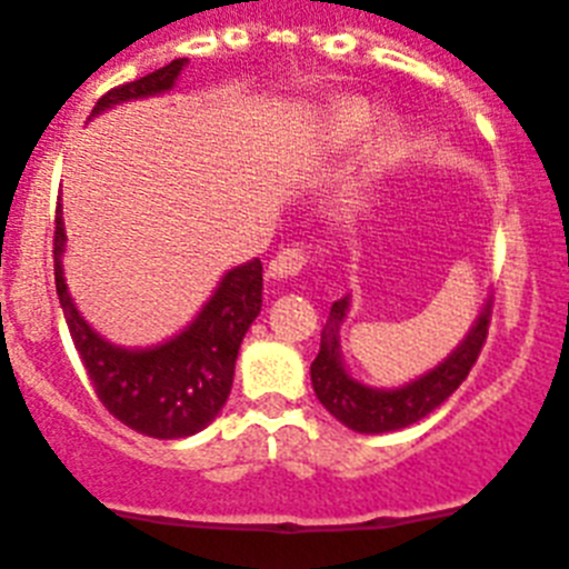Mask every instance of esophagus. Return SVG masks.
<instances>
[{
    "label": "esophagus",
    "instance_id": "34e87169",
    "mask_svg": "<svg viewBox=\"0 0 569 569\" xmlns=\"http://www.w3.org/2000/svg\"><path fill=\"white\" fill-rule=\"evenodd\" d=\"M306 263H309V252H306L302 247H289L269 260L267 278L269 280H289V278H295V274H300Z\"/></svg>",
    "mask_w": 569,
    "mask_h": 569
}]
</instances>
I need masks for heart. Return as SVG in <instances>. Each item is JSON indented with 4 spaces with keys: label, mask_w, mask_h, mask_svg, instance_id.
Listing matches in <instances>:
<instances>
[{
    "label": "heart",
    "mask_w": 569,
    "mask_h": 569,
    "mask_svg": "<svg viewBox=\"0 0 569 569\" xmlns=\"http://www.w3.org/2000/svg\"><path fill=\"white\" fill-rule=\"evenodd\" d=\"M376 120L373 103L362 98H342L337 103L328 106L326 120H322V142L331 151H345L353 142L362 140L370 131ZM398 153V129L396 126H381L379 131H373L365 148L359 151L357 162L350 168V173L345 177L342 188H339L337 207L342 212H359L368 204L370 193L376 190V184L385 179V173L390 171L392 159Z\"/></svg>",
    "instance_id": "b5f03b06"
}]
</instances>
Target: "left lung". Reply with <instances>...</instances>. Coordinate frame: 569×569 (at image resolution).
Wrapping results in <instances>:
<instances>
[{
	"label": "left lung",
	"mask_w": 569,
	"mask_h": 569,
	"mask_svg": "<svg viewBox=\"0 0 569 569\" xmlns=\"http://www.w3.org/2000/svg\"><path fill=\"white\" fill-rule=\"evenodd\" d=\"M350 311V295L331 306L326 328H322L320 353L311 362V385H315L320 405L353 432L381 435L396 432L418 423L429 412L438 410L446 398L452 396L463 379L469 376L471 365L480 357V348L488 333V317H491V300L482 302L480 315L471 322L469 333L458 342V348L435 365L427 373L405 381L398 387H373L350 373L342 359V322Z\"/></svg>",
	"instance_id": "1"
}]
</instances>
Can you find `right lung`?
I'll list each match as a JSON object with an SVG mask.
<instances>
[{"label":"right lung","mask_w":569,"mask_h":569,"mask_svg":"<svg viewBox=\"0 0 569 569\" xmlns=\"http://www.w3.org/2000/svg\"><path fill=\"white\" fill-rule=\"evenodd\" d=\"M188 58L164 63L140 81L111 89L92 109L89 120L129 100L168 94L177 87ZM67 230L58 207L56 216V291L63 309L69 337L87 368L100 405L126 427L148 438L173 440L201 432L227 405L236 376L238 348L263 302V267L249 263L221 274L219 286L199 315L179 333L148 348H126L94 331L78 311L63 278Z\"/></svg>","instance_id":"add662e5"}]
</instances>
